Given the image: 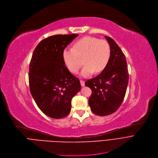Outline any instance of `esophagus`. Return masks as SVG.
Returning a JSON list of instances; mask_svg holds the SVG:
<instances>
[{
	"instance_id": "obj_1",
	"label": "esophagus",
	"mask_w": 158,
	"mask_h": 158,
	"mask_svg": "<svg viewBox=\"0 0 158 158\" xmlns=\"http://www.w3.org/2000/svg\"><path fill=\"white\" fill-rule=\"evenodd\" d=\"M80 84H81V85L83 87V86H84L85 85V81H84V80H80Z\"/></svg>"
}]
</instances>
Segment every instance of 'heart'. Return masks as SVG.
I'll return each mask as SVG.
<instances>
[{
	"instance_id": "1",
	"label": "heart",
	"mask_w": 158,
	"mask_h": 158,
	"mask_svg": "<svg viewBox=\"0 0 158 158\" xmlns=\"http://www.w3.org/2000/svg\"><path fill=\"white\" fill-rule=\"evenodd\" d=\"M110 54V46L106 40L85 36L75 43L73 48H65L62 58L67 69L73 73L80 68L81 59L84 58L85 65L81 74L88 77L93 71L97 73L103 70L109 62Z\"/></svg>"
}]
</instances>
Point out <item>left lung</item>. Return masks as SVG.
<instances>
[{"mask_svg":"<svg viewBox=\"0 0 158 158\" xmlns=\"http://www.w3.org/2000/svg\"><path fill=\"white\" fill-rule=\"evenodd\" d=\"M105 37L110 49L109 62L100 74L85 83L92 91L89 106L94 114L101 116L111 114L118 109L124 100L129 82L124 53L113 39Z\"/></svg>","mask_w":158,"mask_h":158,"instance_id":"obj_1","label":"left lung"}]
</instances>
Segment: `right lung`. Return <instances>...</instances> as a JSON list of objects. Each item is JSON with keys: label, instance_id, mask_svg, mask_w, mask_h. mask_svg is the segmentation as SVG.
Segmentation results:
<instances>
[{"label": "right lung", "instance_id": "right-lung-1", "mask_svg": "<svg viewBox=\"0 0 158 158\" xmlns=\"http://www.w3.org/2000/svg\"><path fill=\"white\" fill-rule=\"evenodd\" d=\"M78 35H56L42 40L29 64L30 92L48 116L60 119L69 114L71 100L81 89L80 80L67 68L62 52Z\"/></svg>", "mask_w": 158, "mask_h": 158}]
</instances>
